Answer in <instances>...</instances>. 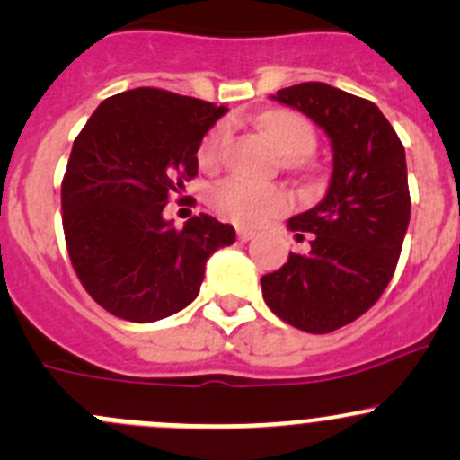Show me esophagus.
<instances>
[{
  "mask_svg": "<svg viewBox=\"0 0 460 460\" xmlns=\"http://www.w3.org/2000/svg\"><path fill=\"white\" fill-rule=\"evenodd\" d=\"M253 235H256V231H252V229H238V240H240V243H249V240H252Z\"/></svg>",
  "mask_w": 460,
  "mask_h": 460,
  "instance_id": "obj_1",
  "label": "esophagus"
}]
</instances>
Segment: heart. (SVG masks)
Segmentation results:
<instances>
[{"label":"heart","mask_w":460,"mask_h":460,"mask_svg":"<svg viewBox=\"0 0 460 460\" xmlns=\"http://www.w3.org/2000/svg\"><path fill=\"white\" fill-rule=\"evenodd\" d=\"M262 131L269 142L282 153L291 169H305V157L316 148L318 136L314 124L294 111H273L262 118ZM231 142V124L220 122L207 133L198 151L204 171L220 164ZM208 204L217 216L243 226H258L289 208L291 196L285 187L273 182H258L247 178H225L208 191Z\"/></svg>","instance_id":"heart-1"}]
</instances>
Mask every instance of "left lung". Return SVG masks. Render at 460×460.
I'll list each match as a JSON object with an SVG mask.
<instances>
[{
    "mask_svg": "<svg viewBox=\"0 0 460 460\" xmlns=\"http://www.w3.org/2000/svg\"><path fill=\"white\" fill-rule=\"evenodd\" d=\"M276 100L327 131L333 171L324 200L289 220L312 252L289 253L260 285L278 318L329 333L374 307L396 271L411 213L405 146L374 102L341 88L303 82Z\"/></svg>",
    "mask_w": 460,
    "mask_h": 460,
    "instance_id": "obj_1",
    "label": "left lung"
}]
</instances>
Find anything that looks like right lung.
<instances>
[{
    "label": "right lung",
    "mask_w": 460,
    "mask_h": 460,
    "mask_svg": "<svg viewBox=\"0 0 460 460\" xmlns=\"http://www.w3.org/2000/svg\"><path fill=\"white\" fill-rule=\"evenodd\" d=\"M225 106L142 86L109 97L73 142L62 180V226L82 287L106 312L153 323L193 303L204 264L235 243L200 213L182 229L162 217L198 175L204 133Z\"/></svg>",
    "instance_id": "add662e5"
}]
</instances>
